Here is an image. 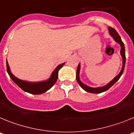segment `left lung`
<instances>
[{"mask_svg": "<svg viewBox=\"0 0 134 134\" xmlns=\"http://www.w3.org/2000/svg\"><path fill=\"white\" fill-rule=\"evenodd\" d=\"M108 30H109V35L113 37V38L114 39L116 43H119L121 47V51H120V54L121 55V57H122V67H121V69L120 71V73L116 75L114 79H112L109 83H108L107 85H104V86L102 87H91L90 86H87V85L84 84L83 82H81V81L80 80V78H79V72H80V68L81 65L80 63H79L78 65L77 69V74H76V79H77V81L78 83L79 84L81 88H83L85 91H87L89 93H100L104 92V91H107L108 90H109V88L114 85V84L119 80V79L120 78V77L121 76V75L124 73V67H125V64H126V51H125V47H124V44L122 42L121 39V37L119 35V34L114 29V28H111V27H108Z\"/></svg>", "mask_w": 134, "mask_h": 134, "instance_id": "1", "label": "left lung"}]
</instances>
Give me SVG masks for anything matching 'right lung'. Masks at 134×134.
I'll list each match as a JSON object with an SVG mask.
<instances>
[{
    "mask_svg": "<svg viewBox=\"0 0 134 134\" xmlns=\"http://www.w3.org/2000/svg\"><path fill=\"white\" fill-rule=\"evenodd\" d=\"M65 63H63L62 64L59 65L57 67L55 68L53 72L52 73L50 77L47 80L43 81L38 82H29L26 81L21 80L19 79L16 77L14 75L11 73V71L10 69V67L8 65V61L7 60V73H8L10 77L12 80L18 85L20 88H21L24 91H26L27 93H29L34 95H39L43 93L46 92L51 88L52 87L55 83H56L57 78H58V72L60 69L64 65Z\"/></svg>",
    "mask_w": 134,
    "mask_h": 134,
    "instance_id": "right-lung-1",
    "label": "right lung"
}]
</instances>
